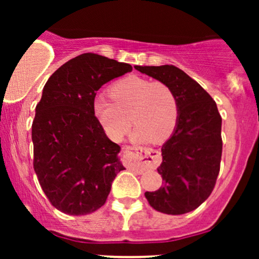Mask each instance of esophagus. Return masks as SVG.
I'll return each mask as SVG.
<instances>
[{
    "mask_svg": "<svg viewBox=\"0 0 259 259\" xmlns=\"http://www.w3.org/2000/svg\"><path fill=\"white\" fill-rule=\"evenodd\" d=\"M125 162L127 168L144 171L154 168L159 163V153L152 148L129 146L125 148Z\"/></svg>",
    "mask_w": 259,
    "mask_h": 259,
    "instance_id": "34e87169",
    "label": "esophagus"
}]
</instances>
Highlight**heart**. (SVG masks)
<instances>
[{"instance_id": "1", "label": "heart", "mask_w": 259, "mask_h": 259, "mask_svg": "<svg viewBox=\"0 0 259 259\" xmlns=\"http://www.w3.org/2000/svg\"><path fill=\"white\" fill-rule=\"evenodd\" d=\"M113 101L96 96L92 114L108 138L120 141L129 132L132 119L136 124L132 139L138 142L169 139L175 129L179 107L174 91L164 82L132 75L111 88Z\"/></svg>"}]
</instances>
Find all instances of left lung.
<instances>
[{
    "label": "left lung",
    "instance_id": "1",
    "mask_svg": "<svg viewBox=\"0 0 259 259\" xmlns=\"http://www.w3.org/2000/svg\"><path fill=\"white\" fill-rule=\"evenodd\" d=\"M135 69L167 84L179 107L173 134L163 144L157 170L164 185L145 192L148 203L165 214H184L209 197L222 159V117L215 102L202 86L174 65Z\"/></svg>",
    "mask_w": 259,
    "mask_h": 259
}]
</instances>
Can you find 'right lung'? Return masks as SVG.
I'll use <instances>...</instances> for the list:
<instances>
[{
    "label": "right lung",
    "instance_id": "obj_1",
    "mask_svg": "<svg viewBox=\"0 0 259 259\" xmlns=\"http://www.w3.org/2000/svg\"><path fill=\"white\" fill-rule=\"evenodd\" d=\"M133 70L127 63L82 53L59 67L44 86L31 126L34 169L53 207L85 215L105 204L113 180L125 169L92 114L96 91Z\"/></svg>",
    "mask_w": 259,
    "mask_h": 259
}]
</instances>
